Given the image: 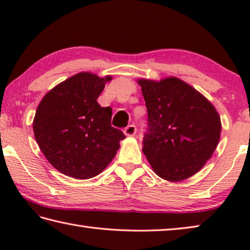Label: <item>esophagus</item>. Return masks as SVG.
<instances>
[{
    "instance_id": "esophagus-1",
    "label": "esophagus",
    "mask_w": 250,
    "mask_h": 250,
    "mask_svg": "<svg viewBox=\"0 0 250 250\" xmlns=\"http://www.w3.org/2000/svg\"><path fill=\"white\" fill-rule=\"evenodd\" d=\"M135 133H137V128L134 125H130L125 129V134L126 137H133Z\"/></svg>"
}]
</instances>
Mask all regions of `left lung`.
I'll list each match as a JSON object with an SVG mask.
<instances>
[{
  "instance_id": "8db88e82",
  "label": "left lung",
  "mask_w": 250,
  "mask_h": 250,
  "mask_svg": "<svg viewBox=\"0 0 250 250\" xmlns=\"http://www.w3.org/2000/svg\"><path fill=\"white\" fill-rule=\"evenodd\" d=\"M147 109L143 153L163 180L188 179L210 159L221 138V117L210 101L176 77L138 79Z\"/></svg>"
}]
</instances>
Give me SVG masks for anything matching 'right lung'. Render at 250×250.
<instances>
[{"label": "right lung", "mask_w": 250, "mask_h": 250, "mask_svg": "<svg viewBox=\"0 0 250 250\" xmlns=\"http://www.w3.org/2000/svg\"><path fill=\"white\" fill-rule=\"evenodd\" d=\"M111 76L79 73L58 83L36 109L35 140L48 162L62 174L78 180L103 172L125 135L111 126L112 109L97 103Z\"/></svg>", "instance_id": "right-lung-1"}]
</instances>
